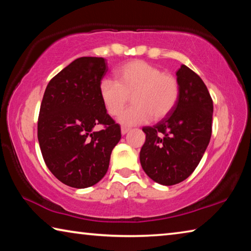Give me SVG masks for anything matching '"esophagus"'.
Masks as SVG:
<instances>
[{"label":"esophagus","mask_w":251,"mask_h":251,"mask_svg":"<svg viewBox=\"0 0 251 251\" xmlns=\"http://www.w3.org/2000/svg\"><path fill=\"white\" fill-rule=\"evenodd\" d=\"M130 130V128L129 127H125V126H123L122 128H121V131H122V135H125V134H127L128 133V131Z\"/></svg>","instance_id":"esophagus-1"}]
</instances>
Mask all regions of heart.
<instances>
[{"instance_id": "b5f03b06", "label": "heart", "mask_w": 251, "mask_h": 251, "mask_svg": "<svg viewBox=\"0 0 251 251\" xmlns=\"http://www.w3.org/2000/svg\"><path fill=\"white\" fill-rule=\"evenodd\" d=\"M115 78L100 80V96L112 116L120 115L131 96L134 105L120 117L124 125L143 124L151 116L160 120L172 112L179 97L175 76L145 61H131L118 67Z\"/></svg>"}]
</instances>
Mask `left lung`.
I'll return each mask as SVG.
<instances>
[{
  "instance_id": "1",
  "label": "left lung",
  "mask_w": 251,
  "mask_h": 251,
  "mask_svg": "<svg viewBox=\"0 0 251 251\" xmlns=\"http://www.w3.org/2000/svg\"><path fill=\"white\" fill-rule=\"evenodd\" d=\"M179 97L168 115L146 134L139 160L147 176L172 186L192 175L211 137L214 105L205 83L186 65L176 72Z\"/></svg>"
}]
</instances>
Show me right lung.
<instances>
[{
	"label": "right lung",
	"mask_w": 251,
	"mask_h": 251,
	"mask_svg": "<svg viewBox=\"0 0 251 251\" xmlns=\"http://www.w3.org/2000/svg\"><path fill=\"white\" fill-rule=\"evenodd\" d=\"M108 71L103 57H79L50 80L42 100L37 138L46 166L59 181L87 188L107 173L121 127L100 100ZM101 125L97 132L94 128Z\"/></svg>",
	"instance_id": "1"
}]
</instances>
